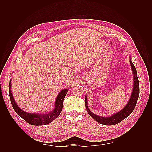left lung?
I'll list each match as a JSON object with an SVG mask.
<instances>
[{"mask_svg":"<svg viewBox=\"0 0 152 152\" xmlns=\"http://www.w3.org/2000/svg\"><path fill=\"white\" fill-rule=\"evenodd\" d=\"M130 63L131 66L133 70V74H134V85H133V90L132 92V95L131 96V99H129V101L128 102V104L125 106L124 108L119 111V112L116 113V114L112 115L111 117L109 118H104L101 117V116H99L97 115H95L93 114V112L89 110V109L88 107V99L87 96H86L85 101H86V108L87 110V112H88V114L91 116V117L95 119V120L99 122V124L106 125H113L119 124V122H121L122 120H124L125 118L128 117L133 111L136 106L137 102L138 99V96H139L140 93V89H139V81H138V76H137V72L136 68L134 66L133 63H132V61L130 59Z\"/></svg>","mask_w":152,"mask_h":152,"instance_id":"left-lung-1","label":"left lung"}]
</instances>
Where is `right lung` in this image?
Listing matches in <instances>:
<instances>
[{"label":"right lung","mask_w":152,"mask_h":152,"mask_svg":"<svg viewBox=\"0 0 152 152\" xmlns=\"http://www.w3.org/2000/svg\"><path fill=\"white\" fill-rule=\"evenodd\" d=\"M67 91L68 89H63V91H61L59 94L58 95L56 101L55 109L53 110V111L52 112L45 115L28 114L27 112L23 111L22 110L19 108V106L16 104L11 91V81H10L9 84V95L13 108H14L15 112L17 113L21 118L24 119L28 124L33 125H46L50 124V123L53 121L55 119L57 118L63 110V101L66 95Z\"/></svg>","instance_id":"add662e5"}]
</instances>
